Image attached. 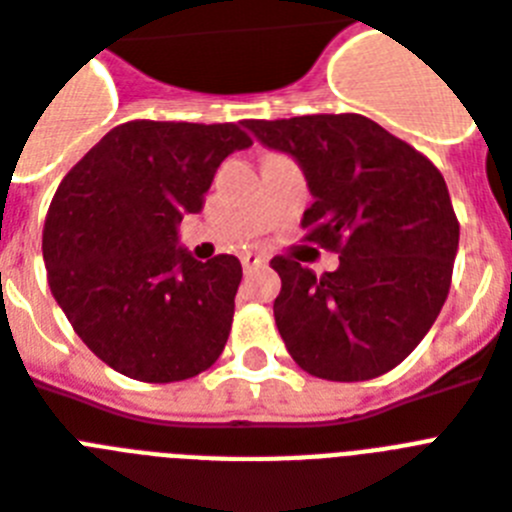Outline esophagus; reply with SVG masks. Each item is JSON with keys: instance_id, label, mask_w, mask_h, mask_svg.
I'll use <instances>...</instances> for the list:
<instances>
[{"instance_id": "obj_1", "label": "esophagus", "mask_w": 512, "mask_h": 512, "mask_svg": "<svg viewBox=\"0 0 512 512\" xmlns=\"http://www.w3.org/2000/svg\"><path fill=\"white\" fill-rule=\"evenodd\" d=\"M241 265H244V271H255V268H263L265 257L257 255V252H244L241 255Z\"/></svg>"}]
</instances>
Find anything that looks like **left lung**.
Returning a JSON list of instances; mask_svg holds the SVG:
<instances>
[{"instance_id":"8db88e82","label":"left lung","mask_w":512,"mask_h":512,"mask_svg":"<svg viewBox=\"0 0 512 512\" xmlns=\"http://www.w3.org/2000/svg\"><path fill=\"white\" fill-rule=\"evenodd\" d=\"M268 148L300 162L313 193L305 241L340 255L316 276L273 257L279 335L295 364L332 382L390 372L444 308L460 223L444 175L428 156L361 114L244 119Z\"/></svg>"}]
</instances>
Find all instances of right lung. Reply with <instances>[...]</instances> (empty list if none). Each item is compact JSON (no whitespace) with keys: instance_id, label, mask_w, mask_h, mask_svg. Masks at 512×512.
Here are the masks:
<instances>
[{"instance_id":"right-lung-1","label":"right lung","mask_w":512,"mask_h":512,"mask_svg":"<svg viewBox=\"0 0 512 512\" xmlns=\"http://www.w3.org/2000/svg\"><path fill=\"white\" fill-rule=\"evenodd\" d=\"M252 146L239 124L132 119L71 167L52 196L42 252L52 297L84 345L124 377L180 382L215 364L241 263L177 249L225 156Z\"/></svg>"}]
</instances>
